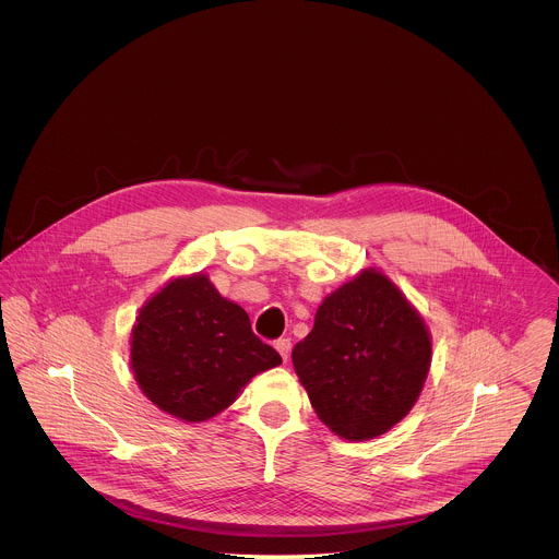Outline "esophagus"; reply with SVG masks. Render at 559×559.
<instances>
[{
	"mask_svg": "<svg viewBox=\"0 0 559 559\" xmlns=\"http://www.w3.org/2000/svg\"><path fill=\"white\" fill-rule=\"evenodd\" d=\"M275 348H277V353L282 355V359H284V361H288V357H290V348H293L290 340H288V337H280V340L275 342Z\"/></svg>",
	"mask_w": 559,
	"mask_h": 559,
	"instance_id": "obj_1",
	"label": "esophagus"
}]
</instances>
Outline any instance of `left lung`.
Listing matches in <instances>:
<instances>
[{"label":"left lung","mask_w":559,"mask_h":559,"mask_svg":"<svg viewBox=\"0 0 559 559\" xmlns=\"http://www.w3.org/2000/svg\"><path fill=\"white\" fill-rule=\"evenodd\" d=\"M430 359L426 322L377 269H364L326 295L314 329L293 350L320 421L348 441L374 439L408 415Z\"/></svg>","instance_id":"obj_1"}]
</instances>
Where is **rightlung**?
Masks as SVG:
<instances>
[{
  "label": "right lung",
  "mask_w": 559,
  "mask_h": 559,
  "mask_svg": "<svg viewBox=\"0 0 559 559\" xmlns=\"http://www.w3.org/2000/svg\"><path fill=\"white\" fill-rule=\"evenodd\" d=\"M282 364L253 335L247 312L209 275L169 280L131 329V370L144 396L182 421H206L239 399L260 372Z\"/></svg>",
  "instance_id": "add662e5"
}]
</instances>
